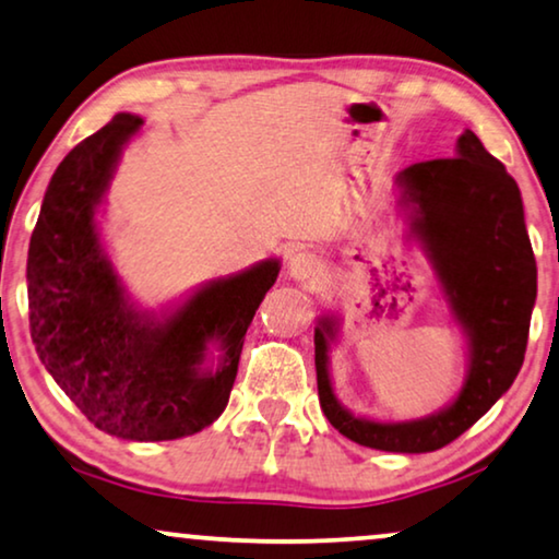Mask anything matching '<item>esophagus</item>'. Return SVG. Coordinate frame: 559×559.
I'll return each instance as SVG.
<instances>
[{
    "label": "esophagus",
    "instance_id": "obj_1",
    "mask_svg": "<svg viewBox=\"0 0 559 559\" xmlns=\"http://www.w3.org/2000/svg\"><path fill=\"white\" fill-rule=\"evenodd\" d=\"M321 271L319 258L309 253V250H298L288 258V276L294 281H309Z\"/></svg>",
    "mask_w": 559,
    "mask_h": 559
}]
</instances>
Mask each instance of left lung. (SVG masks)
Masks as SVG:
<instances>
[{"instance_id": "1", "label": "left lung", "mask_w": 559, "mask_h": 559, "mask_svg": "<svg viewBox=\"0 0 559 559\" xmlns=\"http://www.w3.org/2000/svg\"><path fill=\"white\" fill-rule=\"evenodd\" d=\"M395 185L413 238L426 250L451 313L466 334V377L453 403L426 418H359L336 400L329 374V347L340 334V319L321 317L313 329L319 403L326 420L359 445L428 453L466 433L512 388L530 336L537 263L519 187L474 131L461 133L451 159L411 164Z\"/></svg>"}]
</instances>
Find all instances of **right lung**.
I'll return each instance as SVG.
<instances>
[{
    "mask_svg": "<svg viewBox=\"0 0 559 559\" xmlns=\"http://www.w3.org/2000/svg\"><path fill=\"white\" fill-rule=\"evenodd\" d=\"M139 116L116 114L83 139L47 185L29 238V334L60 390L98 430L123 440L200 433L230 397L255 309L276 283V258L200 286L175 309L141 311L100 242L96 212ZM210 346L221 349L207 368Z\"/></svg>",
    "mask_w": 559,
    "mask_h": 559,
    "instance_id": "obj_1",
    "label": "right lung"
}]
</instances>
